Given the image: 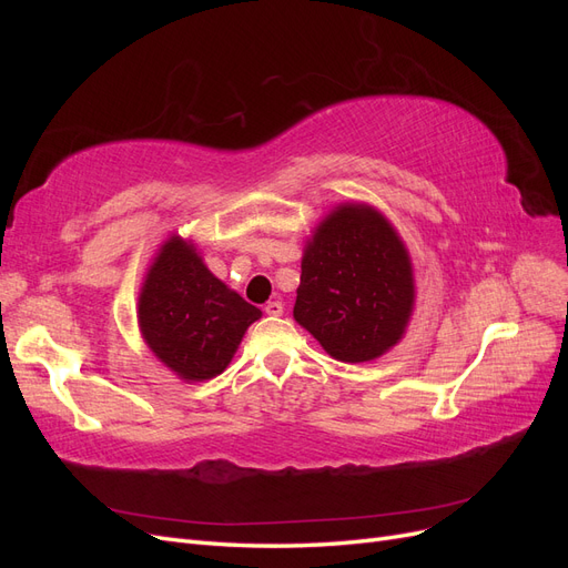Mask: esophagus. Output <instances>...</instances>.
<instances>
[{"label":"esophagus","instance_id":"34e87169","mask_svg":"<svg viewBox=\"0 0 568 568\" xmlns=\"http://www.w3.org/2000/svg\"><path fill=\"white\" fill-rule=\"evenodd\" d=\"M284 313V305H282V301H270V303H265V315H270V317H280Z\"/></svg>","mask_w":568,"mask_h":568}]
</instances>
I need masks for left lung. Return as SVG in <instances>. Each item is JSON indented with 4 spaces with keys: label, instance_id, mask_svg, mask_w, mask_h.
I'll use <instances>...</instances> for the list:
<instances>
[{
    "label": "left lung",
    "instance_id": "1",
    "mask_svg": "<svg viewBox=\"0 0 568 568\" xmlns=\"http://www.w3.org/2000/svg\"><path fill=\"white\" fill-rule=\"evenodd\" d=\"M294 317L343 363H367L398 343L415 301L398 234L365 205H341L301 263Z\"/></svg>",
    "mask_w": 568,
    "mask_h": 568
}]
</instances>
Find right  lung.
<instances>
[{"mask_svg":"<svg viewBox=\"0 0 568 568\" xmlns=\"http://www.w3.org/2000/svg\"><path fill=\"white\" fill-rule=\"evenodd\" d=\"M257 317L261 311L213 277L180 236L161 248L140 296V326L149 348L192 382L225 369Z\"/></svg>","mask_w":568,"mask_h":568,"instance_id":"1","label":"right lung"}]
</instances>
